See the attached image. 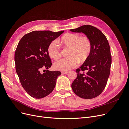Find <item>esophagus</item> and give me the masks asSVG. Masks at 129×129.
<instances>
[{"instance_id":"obj_1","label":"esophagus","mask_w":129,"mask_h":129,"mask_svg":"<svg viewBox=\"0 0 129 129\" xmlns=\"http://www.w3.org/2000/svg\"><path fill=\"white\" fill-rule=\"evenodd\" d=\"M68 72H66V71H62V72H61V73L62 74H67Z\"/></svg>"}]
</instances>
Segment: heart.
Returning <instances> with one entry per match:
<instances>
[{
	"instance_id": "1",
	"label": "heart",
	"mask_w": 129,
	"mask_h": 129,
	"mask_svg": "<svg viewBox=\"0 0 129 129\" xmlns=\"http://www.w3.org/2000/svg\"><path fill=\"white\" fill-rule=\"evenodd\" d=\"M64 48H68V57L62 58L54 63V68L62 71H68L79 63L87 60L91 50V42L87 36H81L77 33H67L63 35L58 41ZM49 56L54 60H57L61 56L59 45L53 41L48 47Z\"/></svg>"
}]
</instances>
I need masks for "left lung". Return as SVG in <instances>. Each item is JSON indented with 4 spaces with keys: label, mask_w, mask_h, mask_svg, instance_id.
<instances>
[{
    "label": "left lung",
    "mask_w": 129,
    "mask_h": 129,
    "mask_svg": "<svg viewBox=\"0 0 129 129\" xmlns=\"http://www.w3.org/2000/svg\"><path fill=\"white\" fill-rule=\"evenodd\" d=\"M70 30L86 35L92 46L87 60L76 70L77 77L72 84V89L81 98H95L103 91L110 75L111 55L108 41L100 29L91 25H83ZM85 70L86 73H84Z\"/></svg>",
    "instance_id": "left-lung-1"
}]
</instances>
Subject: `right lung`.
<instances>
[{"instance_id":"1","label":"right lung","mask_w":129,"mask_h":129,"mask_svg":"<svg viewBox=\"0 0 129 129\" xmlns=\"http://www.w3.org/2000/svg\"><path fill=\"white\" fill-rule=\"evenodd\" d=\"M64 32L35 30L25 34L15 50V70L21 85L29 95L41 99L50 94L55 87L58 71H49L52 63L48 53L49 44ZM46 69L45 73L41 71Z\"/></svg>"}]
</instances>
